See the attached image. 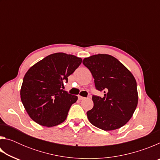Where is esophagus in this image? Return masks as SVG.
<instances>
[{
  "mask_svg": "<svg viewBox=\"0 0 160 160\" xmlns=\"http://www.w3.org/2000/svg\"><path fill=\"white\" fill-rule=\"evenodd\" d=\"M78 99H79V100H83L85 99V97H81V96H78Z\"/></svg>",
  "mask_w": 160,
  "mask_h": 160,
  "instance_id": "esophagus-1",
  "label": "esophagus"
}]
</instances>
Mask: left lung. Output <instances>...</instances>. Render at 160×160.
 <instances>
[{"label": "left lung", "mask_w": 160, "mask_h": 160, "mask_svg": "<svg viewBox=\"0 0 160 160\" xmlns=\"http://www.w3.org/2000/svg\"><path fill=\"white\" fill-rule=\"evenodd\" d=\"M90 70L97 90L104 97H92L94 107L87 112L93 126L104 131L123 126L131 118L138 102L137 83L131 72L109 54H97L83 59Z\"/></svg>", "instance_id": "8db88e82"}]
</instances>
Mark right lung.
I'll list each match as a JSON object with an SVG mask.
<instances>
[{
	"instance_id": "1",
	"label": "right lung",
	"mask_w": 160,
	"mask_h": 160,
	"mask_svg": "<svg viewBox=\"0 0 160 160\" xmlns=\"http://www.w3.org/2000/svg\"><path fill=\"white\" fill-rule=\"evenodd\" d=\"M81 63L82 58L74 55L55 53L28 70L22 84L20 98L32 120L46 127L56 126L65 121L78 97L61 88Z\"/></svg>"
}]
</instances>
